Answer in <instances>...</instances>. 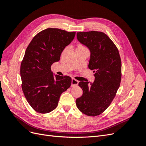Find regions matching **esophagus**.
<instances>
[{
    "label": "esophagus",
    "mask_w": 146,
    "mask_h": 146,
    "mask_svg": "<svg viewBox=\"0 0 146 146\" xmlns=\"http://www.w3.org/2000/svg\"><path fill=\"white\" fill-rule=\"evenodd\" d=\"M78 84V81L76 80L75 78H72V82H71V86L72 87L74 86H77Z\"/></svg>",
    "instance_id": "esophagus-1"
}]
</instances>
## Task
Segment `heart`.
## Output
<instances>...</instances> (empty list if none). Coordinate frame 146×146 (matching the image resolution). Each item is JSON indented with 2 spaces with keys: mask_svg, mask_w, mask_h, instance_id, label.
<instances>
[{
  "mask_svg": "<svg viewBox=\"0 0 146 146\" xmlns=\"http://www.w3.org/2000/svg\"><path fill=\"white\" fill-rule=\"evenodd\" d=\"M78 47H81V48H85V47H84L83 46H82V45H79L78 46Z\"/></svg>",
  "mask_w": 146,
  "mask_h": 146,
  "instance_id": "1",
  "label": "heart"
}]
</instances>
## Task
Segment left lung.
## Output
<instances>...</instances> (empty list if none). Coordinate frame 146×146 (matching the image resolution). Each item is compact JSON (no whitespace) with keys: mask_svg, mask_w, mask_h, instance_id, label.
I'll return each mask as SVG.
<instances>
[{"mask_svg":"<svg viewBox=\"0 0 146 146\" xmlns=\"http://www.w3.org/2000/svg\"><path fill=\"white\" fill-rule=\"evenodd\" d=\"M78 41L91 52L88 68L93 70L94 82H80L83 95L76 100L78 109L89 116L102 113L116 96L121 81V60L116 45L102 32L77 33Z\"/></svg>","mask_w":146,"mask_h":146,"instance_id":"1","label":"left lung"}]
</instances>
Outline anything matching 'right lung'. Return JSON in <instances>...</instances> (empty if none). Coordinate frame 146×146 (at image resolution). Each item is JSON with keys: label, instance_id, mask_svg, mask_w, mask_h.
Masks as SVG:
<instances>
[{"label": "right lung", "instance_id": "add662e5", "mask_svg": "<svg viewBox=\"0 0 146 146\" xmlns=\"http://www.w3.org/2000/svg\"><path fill=\"white\" fill-rule=\"evenodd\" d=\"M75 35V32L48 28L35 35L25 50L20 69L22 90L38 113H48L55 109L61 94L71 85V78L54 76L50 67L60 60Z\"/></svg>", "mask_w": 146, "mask_h": 146}]
</instances>
